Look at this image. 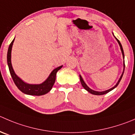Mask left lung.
Returning a JSON list of instances; mask_svg holds the SVG:
<instances>
[{"instance_id": "left-lung-1", "label": "left lung", "mask_w": 135, "mask_h": 135, "mask_svg": "<svg viewBox=\"0 0 135 135\" xmlns=\"http://www.w3.org/2000/svg\"><path fill=\"white\" fill-rule=\"evenodd\" d=\"M115 38H116V37H115ZM116 40H117V41H118L119 44V46H120V47H121V52H122L123 56V58H124V52H123V47H122V45H121V43H120V41H119V40H117V38H116ZM125 61H124V70H123V74H121V77H120L119 80H118V82H117V83L116 84V85H115V86H114V87L112 88H111V89H109V90H106V91H94V90H91V89H90V88H89L88 86L86 84H85V82H84L83 79H82V76H81L80 75V82H81V84H82V86H83V87H84V88L85 90H87L88 91H89V92H90V93H91V94H94V95H104V94H107V93H108V92H109V91H110L111 90H113V89H114L115 88H116V87H117V86H118L119 83V82H120V81H121V78H122V76H123V75L124 70H125Z\"/></svg>"}]
</instances>
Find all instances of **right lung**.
<instances>
[{"mask_svg":"<svg viewBox=\"0 0 135 135\" xmlns=\"http://www.w3.org/2000/svg\"><path fill=\"white\" fill-rule=\"evenodd\" d=\"M14 41V39L12 41L11 44H10L7 53V62L8 65L9 70L10 73L12 76L13 81L15 83L16 86L18 87V88L22 91L23 93L28 95H42L44 94H47L51 90L56 79V74H57V71L62 68V66H59L56 68L55 69L52 71L49 76L48 77L47 79L43 82L41 84H28L25 83L19 77L16 76V74L14 73V70L12 69L11 64V51L12 47L13 42Z\"/></svg>","mask_w":135,"mask_h":135,"instance_id":"right-lung-1","label":"right lung"}]
</instances>
